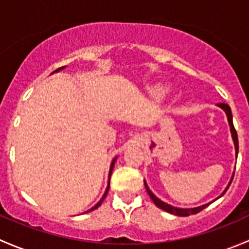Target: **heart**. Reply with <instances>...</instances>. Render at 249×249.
Masks as SVG:
<instances>
[{"label":"heart","mask_w":249,"mask_h":249,"mask_svg":"<svg viewBox=\"0 0 249 249\" xmlns=\"http://www.w3.org/2000/svg\"><path fill=\"white\" fill-rule=\"evenodd\" d=\"M171 92V87L167 84H158L149 89V94L155 100H164Z\"/></svg>","instance_id":"1"}]
</instances>
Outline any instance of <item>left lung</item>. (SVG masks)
Listing matches in <instances>:
<instances>
[{"instance_id": "8db88e82", "label": "left lung", "mask_w": 249, "mask_h": 249, "mask_svg": "<svg viewBox=\"0 0 249 249\" xmlns=\"http://www.w3.org/2000/svg\"><path fill=\"white\" fill-rule=\"evenodd\" d=\"M217 106L220 107V108L224 110L225 114H227L228 122H229V126H230V132H231V137H232V141H233V145H235V155H236V158H237V154H238V139H237V134H236V130H235V127H233V124H232V113H231V109H230V107L228 106L227 104H218ZM232 178H233V173H232V177H231V179H230L229 184L227 185V188H225V189H224V192H223L222 194H220L219 196L217 197V199L222 197L223 195H224L225 193H227L228 188H229L230 184H231ZM144 187H145V190H147L148 195H149V196H150V199L153 200V202H154L155 205L158 206V207L161 208V210H164L165 212H169V213H171V214H175V215H180V217H188V215H190V214H196V213H199L200 211H202L203 208L207 207V206L210 205V203H212L213 201H215V200H217V199H214V200H212V201H211V202H207V203H205V205L197 206V207H193V208L175 207V206L169 205V203L161 201V200H160L159 197L155 196V195L153 194L152 190L149 189V187H148V184H147V182H145V180H144Z\"/></svg>"}]
</instances>
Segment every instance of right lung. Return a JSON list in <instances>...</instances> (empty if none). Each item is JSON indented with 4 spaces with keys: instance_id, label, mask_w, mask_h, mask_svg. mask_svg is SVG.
Returning a JSON list of instances; mask_svg holds the SVG:
<instances>
[{
    "instance_id": "1",
    "label": "right lung",
    "mask_w": 249,
    "mask_h": 249,
    "mask_svg": "<svg viewBox=\"0 0 249 249\" xmlns=\"http://www.w3.org/2000/svg\"><path fill=\"white\" fill-rule=\"evenodd\" d=\"M64 69H66V66H64V67H60L59 70H56V71L55 72H59V71H61V70H64ZM117 158L118 157H115V158H113V160H112V162H110V167H109V173H108V184H107V188H106V192H105V194L102 195V197H101V200H100L99 202L96 203V205L94 206V207H91L90 208V210H88L87 212H91V211H94V210H96V208H99L100 206H101V203L104 202V200L106 199V196H107V193H108V189H109V180H110V175H112V171H113V167H114V164H115V160H117Z\"/></svg>"
}]
</instances>
